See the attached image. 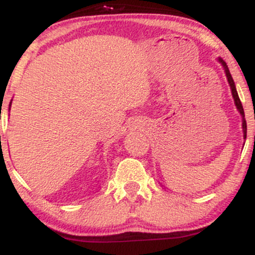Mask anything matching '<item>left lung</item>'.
<instances>
[{
    "label": "left lung",
    "mask_w": 255,
    "mask_h": 255,
    "mask_svg": "<svg viewBox=\"0 0 255 255\" xmlns=\"http://www.w3.org/2000/svg\"><path fill=\"white\" fill-rule=\"evenodd\" d=\"M218 61H219V62L222 63V66H223L224 72H225V75H227V79H228V83H229V85H230L231 95H233L234 102H235L236 108H238L239 113L241 114V116H242V129H244V139H246V136H247V124H246V120H245V111H244V107H242L241 101H240V98H239L238 91H236V87H235V83H234L233 77H231V74H230V72H229V68H228L227 63H225L224 61L222 60L221 57L218 58Z\"/></svg>",
    "instance_id": "left-lung-1"
}]
</instances>
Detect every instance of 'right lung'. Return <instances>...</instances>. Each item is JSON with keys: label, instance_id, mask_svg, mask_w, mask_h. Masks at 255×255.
<instances>
[{"label": "right lung", "instance_id": "add662e5", "mask_svg": "<svg viewBox=\"0 0 255 255\" xmlns=\"http://www.w3.org/2000/svg\"><path fill=\"white\" fill-rule=\"evenodd\" d=\"M10 103H11V102H10ZM9 109H10V104H9Z\"/></svg>", "mask_w": 255, "mask_h": 255}]
</instances>
